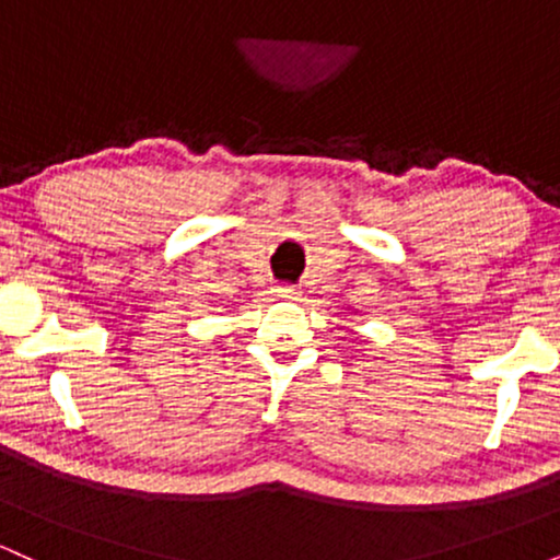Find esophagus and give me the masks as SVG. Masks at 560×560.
I'll return each mask as SVG.
<instances>
[{"label": "esophagus", "mask_w": 560, "mask_h": 560, "mask_svg": "<svg viewBox=\"0 0 560 560\" xmlns=\"http://www.w3.org/2000/svg\"><path fill=\"white\" fill-rule=\"evenodd\" d=\"M276 292H279V298H287V300H298L300 298V289L294 284H281L276 287Z\"/></svg>", "instance_id": "obj_1"}]
</instances>
